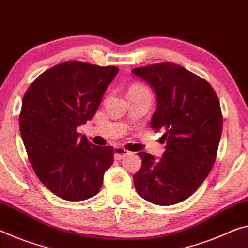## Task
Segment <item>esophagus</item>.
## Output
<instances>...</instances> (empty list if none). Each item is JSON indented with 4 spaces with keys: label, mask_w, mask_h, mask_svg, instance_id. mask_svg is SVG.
Returning <instances> with one entry per match:
<instances>
[{
    "label": "esophagus",
    "mask_w": 248,
    "mask_h": 248,
    "mask_svg": "<svg viewBox=\"0 0 248 248\" xmlns=\"http://www.w3.org/2000/svg\"><path fill=\"white\" fill-rule=\"evenodd\" d=\"M130 153V151H128L127 149H124L123 147H116L115 148V159L116 160H120L123 159L124 155H127Z\"/></svg>",
    "instance_id": "34e87169"
}]
</instances>
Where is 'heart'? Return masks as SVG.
I'll return each mask as SVG.
<instances>
[{"mask_svg": "<svg viewBox=\"0 0 248 248\" xmlns=\"http://www.w3.org/2000/svg\"><path fill=\"white\" fill-rule=\"evenodd\" d=\"M145 89L147 88H145L144 86L141 84H133L130 88V90H145Z\"/></svg>", "mask_w": 248, "mask_h": 248, "instance_id": "heart-1", "label": "heart"}]
</instances>
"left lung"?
I'll return each instance as SVG.
<instances>
[{
	"label": "left lung",
	"instance_id": "left-lung-1",
	"mask_svg": "<svg viewBox=\"0 0 248 248\" xmlns=\"http://www.w3.org/2000/svg\"><path fill=\"white\" fill-rule=\"evenodd\" d=\"M131 72L156 95L151 119L162 130L166 151L161 160L139 152L142 167L133 175L138 194L156 205H172L194 193L213 168L222 135L217 95L202 77L174 62H163Z\"/></svg>",
	"mask_w": 248,
	"mask_h": 248
}]
</instances>
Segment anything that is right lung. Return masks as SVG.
I'll list each match as a JSON object with an SVG mask.
<instances>
[{
    "instance_id": "right-lung-1",
    "label": "right lung",
    "mask_w": 248,
    "mask_h": 248,
    "mask_svg": "<svg viewBox=\"0 0 248 248\" xmlns=\"http://www.w3.org/2000/svg\"><path fill=\"white\" fill-rule=\"evenodd\" d=\"M116 66L68 61L39 75L22 101L19 130L41 182L66 201L96 195L113 163L111 145L100 147L77 128L95 116Z\"/></svg>"
}]
</instances>
